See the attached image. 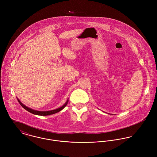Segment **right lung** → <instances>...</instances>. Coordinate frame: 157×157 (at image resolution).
<instances>
[{
	"mask_svg": "<svg viewBox=\"0 0 157 157\" xmlns=\"http://www.w3.org/2000/svg\"><path fill=\"white\" fill-rule=\"evenodd\" d=\"M18 102H19V104H20V105L24 108L25 109L26 111H29V113H32V114H34L35 115H38V116H48V115H51V114H55L60 111H61L66 105L67 104L68 102H69V99H67V101L66 102V103L64 104L62 106L58 108H56L55 109H53V110H50V111H38V110H35V109H33L31 108H29L28 106H26V105L22 104L20 101L17 98Z\"/></svg>",
	"mask_w": 157,
	"mask_h": 157,
	"instance_id": "obj_1",
	"label": "right lung"
}]
</instances>
